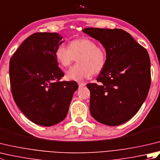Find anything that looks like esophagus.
<instances>
[{"label": "esophagus", "mask_w": 160, "mask_h": 160, "mask_svg": "<svg viewBox=\"0 0 160 160\" xmlns=\"http://www.w3.org/2000/svg\"><path fill=\"white\" fill-rule=\"evenodd\" d=\"M84 85H85V83L84 82H78V86H79V87H84Z\"/></svg>", "instance_id": "obj_1"}]
</instances>
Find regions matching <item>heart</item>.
I'll list each match as a JSON object with an SVG mask.
<instances>
[{
    "instance_id": "obj_1",
    "label": "heart",
    "mask_w": 160,
    "mask_h": 160,
    "mask_svg": "<svg viewBox=\"0 0 160 160\" xmlns=\"http://www.w3.org/2000/svg\"><path fill=\"white\" fill-rule=\"evenodd\" d=\"M55 56L61 66H70L76 58L77 64L67 71L66 77L71 80H82L102 71L107 62V52L94 40L82 38L74 39L69 47L60 45L57 47Z\"/></svg>"
}]
</instances>
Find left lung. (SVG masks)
Returning a JSON list of instances; mask_svg holds the SVG:
<instances>
[{"label":"left lung","mask_w":160,"mask_h":160,"mask_svg":"<svg viewBox=\"0 0 160 160\" xmlns=\"http://www.w3.org/2000/svg\"><path fill=\"white\" fill-rule=\"evenodd\" d=\"M83 32L99 40L107 55L98 83L87 84L91 93L90 113L105 125L124 124L140 110L150 89L148 52L120 29L89 28Z\"/></svg>","instance_id":"left-lung-1"}]
</instances>
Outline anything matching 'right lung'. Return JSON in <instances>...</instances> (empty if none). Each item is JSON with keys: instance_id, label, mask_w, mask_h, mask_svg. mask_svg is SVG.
<instances>
[{"instance_id": "add662e5", "label": "right lung", "mask_w": 160, "mask_h": 160, "mask_svg": "<svg viewBox=\"0 0 160 160\" xmlns=\"http://www.w3.org/2000/svg\"><path fill=\"white\" fill-rule=\"evenodd\" d=\"M57 33L37 32L25 40L9 62L12 93L17 106L33 123L50 127L66 118L75 81H60L64 73L55 52L62 43Z\"/></svg>"}]
</instances>
